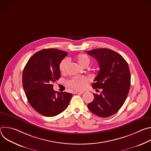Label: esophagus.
<instances>
[{
    "label": "esophagus",
    "instance_id": "esophagus-1",
    "mask_svg": "<svg viewBox=\"0 0 151 151\" xmlns=\"http://www.w3.org/2000/svg\"><path fill=\"white\" fill-rule=\"evenodd\" d=\"M84 93V91H75V94H83Z\"/></svg>",
    "mask_w": 151,
    "mask_h": 151
}]
</instances>
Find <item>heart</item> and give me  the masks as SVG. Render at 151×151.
<instances>
[{"mask_svg":"<svg viewBox=\"0 0 151 151\" xmlns=\"http://www.w3.org/2000/svg\"><path fill=\"white\" fill-rule=\"evenodd\" d=\"M75 60L82 68L87 67L91 61L90 57L85 54H79L75 57ZM69 60L64 58L59 64V70L61 73H65L69 66ZM88 82V79L84 76H78L73 77L68 82L69 87L76 90H81L85 87Z\"/></svg>","mask_w":151,"mask_h":151,"instance_id":"1","label":"heart"}]
</instances>
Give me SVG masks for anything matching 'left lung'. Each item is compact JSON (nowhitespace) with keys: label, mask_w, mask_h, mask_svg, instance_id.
<instances>
[{"label":"left lung","mask_w":151,"mask_h":151,"mask_svg":"<svg viewBox=\"0 0 151 151\" xmlns=\"http://www.w3.org/2000/svg\"><path fill=\"white\" fill-rule=\"evenodd\" d=\"M87 53L97 60L100 68L92 87L102 89L99 95L93 94L94 99L88 104V108L99 117H109L119 110L130 90L131 75L128 63L110 49H94Z\"/></svg>","instance_id":"obj_1"}]
</instances>
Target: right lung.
I'll list each match as a JSON object with an SVG mask.
<instances>
[{
	"mask_svg": "<svg viewBox=\"0 0 151 151\" xmlns=\"http://www.w3.org/2000/svg\"><path fill=\"white\" fill-rule=\"evenodd\" d=\"M68 52L50 48L42 50L30 58L22 77L23 88L33 108L45 116H56L65 110L72 97V93L53 90L52 83L61 74L59 64Z\"/></svg>",
	"mask_w": 151,
	"mask_h": 151,
	"instance_id": "add662e5",
	"label": "right lung"
}]
</instances>
